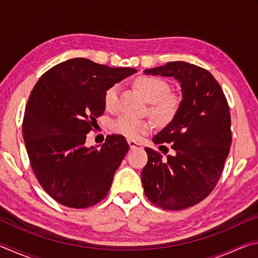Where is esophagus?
Here are the masks:
<instances>
[{"label":"esophagus","mask_w":258,"mask_h":258,"mask_svg":"<svg viewBox=\"0 0 258 258\" xmlns=\"http://www.w3.org/2000/svg\"><path fill=\"white\" fill-rule=\"evenodd\" d=\"M127 142H128L130 148H131V149H132V150H134V149H141V148H142L141 143L134 141V140H127Z\"/></svg>","instance_id":"1"}]
</instances>
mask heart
<instances>
[{
    "label": "heart",
    "mask_w": 258,
    "mask_h": 258,
    "mask_svg": "<svg viewBox=\"0 0 258 258\" xmlns=\"http://www.w3.org/2000/svg\"><path fill=\"white\" fill-rule=\"evenodd\" d=\"M137 86L140 92L150 102V113L159 123L171 121L180 109V99L169 93L167 82L159 77L142 76L138 78ZM119 85L109 87L104 93V106L109 111H115L118 108ZM112 131L128 139H138L142 134L150 132L152 123L148 119H139L131 116H120L111 124Z\"/></svg>",
    "instance_id": "heart-1"
}]
</instances>
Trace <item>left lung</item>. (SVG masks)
Instances as JSON below:
<instances>
[{"label":"left lung","instance_id":"left-lung-1","mask_svg":"<svg viewBox=\"0 0 258 258\" xmlns=\"http://www.w3.org/2000/svg\"><path fill=\"white\" fill-rule=\"evenodd\" d=\"M145 75L173 77L181 86L176 116L152 138L171 143L166 157L146 148L141 172L143 191L151 204L167 211L194 206L205 199L220 178L232 142L226 98L211 73L184 61L146 69ZM163 154L167 152L165 146Z\"/></svg>","mask_w":258,"mask_h":258}]
</instances>
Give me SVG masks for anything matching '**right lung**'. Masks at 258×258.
Instances as JSON below:
<instances>
[{"instance_id":"add662e5","label":"right lung","mask_w":258,"mask_h":258,"mask_svg":"<svg viewBox=\"0 0 258 258\" xmlns=\"http://www.w3.org/2000/svg\"><path fill=\"white\" fill-rule=\"evenodd\" d=\"M137 73L74 58L49 69L26 104L23 137L41 186L55 202L86 208L106 197L128 143L108 135L101 146L86 147V134L104 112L109 87Z\"/></svg>"}]
</instances>
